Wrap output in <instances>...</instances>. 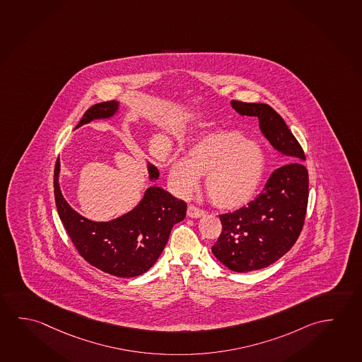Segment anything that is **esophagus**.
<instances>
[{"instance_id": "obj_1", "label": "esophagus", "mask_w": 362, "mask_h": 362, "mask_svg": "<svg viewBox=\"0 0 362 362\" xmlns=\"http://www.w3.org/2000/svg\"><path fill=\"white\" fill-rule=\"evenodd\" d=\"M205 211L201 210L199 207L194 206V205H189L187 207V216L189 218H201L205 216Z\"/></svg>"}]
</instances>
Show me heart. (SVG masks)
I'll use <instances>...</instances> for the list:
<instances>
[{
    "label": "heart",
    "mask_w": 362,
    "mask_h": 362,
    "mask_svg": "<svg viewBox=\"0 0 362 362\" xmlns=\"http://www.w3.org/2000/svg\"><path fill=\"white\" fill-rule=\"evenodd\" d=\"M265 168V156L258 144L235 131L206 134L197 141L187 158H175L168 178L180 195L195 191L200 176L215 206L234 210L255 195Z\"/></svg>",
    "instance_id": "b5f03b06"
}]
</instances>
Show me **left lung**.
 Here are the masks:
<instances>
[{
    "label": "left lung",
    "instance_id": "1",
    "mask_svg": "<svg viewBox=\"0 0 362 362\" xmlns=\"http://www.w3.org/2000/svg\"><path fill=\"white\" fill-rule=\"evenodd\" d=\"M231 104L239 115L258 118L265 138L287 156L288 162L273 171L247 207L218 215L223 230L211 247L214 255L230 270L247 273L273 264L298 239L308 205V171L302 163V146L270 105L240 100Z\"/></svg>",
    "mask_w": 362,
    "mask_h": 362
}]
</instances>
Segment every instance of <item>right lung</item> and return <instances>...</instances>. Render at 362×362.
I'll use <instances>...</instances> for the list:
<instances>
[{"instance_id": "1", "label": "right lung", "mask_w": 362, "mask_h": 362, "mask_svg": "<svg viewBox=\"0 0 362 362\" xmlns=\"http://www.w3.org/2000/svg\"><path fill=\"white\" fill-rule=\"evenodd\" d=\"M118 102L108 100L92 105L78 127L108 118L117 112ZM60 162L54 170V195L59 216L75 249L89 264L121 278L141 276L161 255L173 225L184 220L187 205L161 187L152 186L131 213L108 223H95L74 211L59 187ZM149 178L158 177V170L148 166Z\"/></svg>"}]
</instances>
